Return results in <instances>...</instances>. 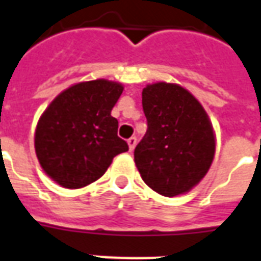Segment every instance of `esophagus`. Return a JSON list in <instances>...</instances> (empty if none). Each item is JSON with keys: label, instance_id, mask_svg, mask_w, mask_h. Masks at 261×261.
I'll return each mask as SVG.
<instances>
[{"label": "esophagus", "instance_id": "1", "mask_svg": "<svg viewBox=\"0 0 261 261\" xmlns=\"http://www.w3.org/2000/svg\"><path fill=\"white\" fill-rule=\"evenodd\" d=\"M127 144H128V149L134 150V148H136V145H137L136 137H131V138H128V140H127Z\"/></svg>", "mask_w": 261, "mask_h": 261}]
</instances>
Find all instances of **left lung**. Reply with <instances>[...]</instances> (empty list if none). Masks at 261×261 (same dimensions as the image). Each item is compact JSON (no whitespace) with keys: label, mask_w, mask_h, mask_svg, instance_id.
<instances>
[{"label":"left lung","mask_w":261,"mask_h":261,"mask_svg":"<svg viewBox=\"0 0 261 261\" xmlns=\"http://www.w3.org/2000/svg\"><path fill=\"white\" fill-rule=\"evenodd\" d=\"M142 108L148 130L134 162L144 182L167 198L190 192L207 174L216 153L209 115L187 88L166 82L142 90Z\"/></svg>","instance_id":"obj_1"}]
</instances>
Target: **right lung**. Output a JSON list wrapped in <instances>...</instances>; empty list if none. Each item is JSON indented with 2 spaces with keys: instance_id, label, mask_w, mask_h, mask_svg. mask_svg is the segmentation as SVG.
<instances>
[{
  "instance_id": "right-lung-1",
  "label": "right lung",
  "mask_w": 261,
  "mask_h": 261,
  "mask_svg": "<svg viewBox=\"0 0 261 261\" xmlns=\"http://www.w3.org/2000/svg\"><path fill=\"white\" fill-rule=\"evenodd\" d=\"M124 90L106 79L73 84L42 112L34 131V149L44 173L57 184L79 190L101 178L113 158L127 152L111 115Z\"/></svg>"
}]
</instances>
